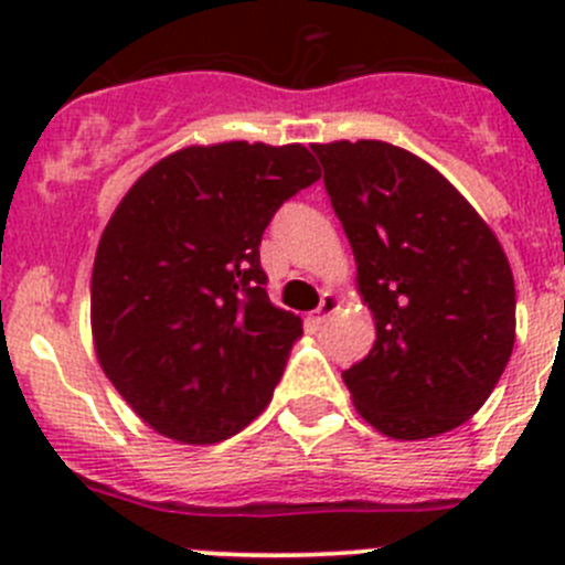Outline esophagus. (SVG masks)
<instances>
[{"mask_svg":"<svg viewBox=\"0 0 565 565\" xmlns=\"http://www.w3.org/2000/svg\"><path fill=\"white\" fill-rule=\"evenodd\" d=\"M335 309H339V298H335L333 292H322V300H319V309L309 317V322L317 324V328H319V324H324V319L333 315Z\"/></svg>","mask_w":565,"mask_h":565,"instance_id":"esophagus-1","label":"esophagus"}]
</instances>
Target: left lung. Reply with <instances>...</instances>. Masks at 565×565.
I'll return each instance as SVG.
<instances>
[{"mask_svg": "<svg viewBox=\"0 0 565 565\" xmlns=\"http://www.w3.org/2000/svg\"><path fill=\"white\" fill-rule=\"evenodd\" d=\"M372 309V352L347 369L358 413L393 440L457 429L498 385L516 328L494 232L435 167L388 141L311 145Z\"/></svg>", "mask_w": 565, "mask_h": 565, "instance_id": "1", "label": "left lung"}]
</instances>
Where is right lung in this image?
Segmentation results:
<instances>
[{
  "instance_id": "obj_1",
  "label": "right lung",
  "mask_w": 565,
  "mask_h": 565,
  "mask_svg": "<svg viewBox=\"0 0 565 565\" xmlns=\"http://www.w3.org/2000/svg\"><path fill=\"white\" fill-rule=\"evenodd\" d=\"M317 180L303 145L224 141L172 152L117 204L89 284L95 352L158 435L221 443L273 398L303 324L267 298L259 243Z\"/></svg>"
}]
</instances>
